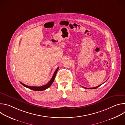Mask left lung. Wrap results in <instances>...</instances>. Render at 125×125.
<instances>
[{"label":"left lung","instance_id":"1","mask_svg":"<svg viewBox=\"0 0 125 125\" xmlns=\"http://www.w3.org/2000/svg\"><path fill=\"white\" fill-rule=\"evenodd\" d=\"M107 80H108V79ZM101 84H100V85H99L98 86H96V87H92V88H86V87H83V88H87V89H95V88H97V87H98L99 86H100Z\"/></svg>","mask_w":125,"mask_h":125}]
</instances>
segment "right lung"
Listing matches in <instances>:
<instances>
[{"label":"right lung","instance_id":"obj_1","mask_svg":"<svg viewBox=\"0 0 125 125\" xmlns=\"http://www.w3.org/2000/svg\"><path fill=\"white\" fill-rule=\"evenodd\" d=\"M59 69V67H58L57 68V69L55 70V71L54 72V74H53V75L51 78V79L50 80V81L48 82V83H47V84L44 85H42V86H28L27 85H26L25 84H24L23 83L20 82V83L23 85H24V86H25L26 87H27L29 89H31V90H33V91H44V90H45L46 89H47V88H48L50 86V85L52 84V83H53V82H54V79L55 78V76H56V73L57 72V71Z\"/></svg>","mask_w":125,"mask_h":125}]
</instances>
